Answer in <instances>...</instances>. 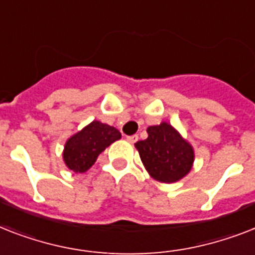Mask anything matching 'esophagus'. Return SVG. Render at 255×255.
I'll list each match as a JSON object with an SVG mask.
<instances>
[{"label":"esophagus","instance_id":"esophagus-1","mask_svg":"<svg viewBox=\"0 0 255 255\" xmlns=\"http://www.w3.org/2000/svg\"><path fill=\"white\" fill-rule=\"evenodd\" d=\"M138 140V136L137 134H132V136H127V141L131 142V144H133V142H136Z\"/></svg>","mask_w":255,"mask_h":255}]
</instances>
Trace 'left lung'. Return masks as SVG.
I'll return each instance as SVG.
<instances>
[{
    "label": "left lung",
    "instance_id": "left-lung-1",
    "mask_svg": "<svg viewBox=\"0 0 255 255\" xmlns=\"http://www.w3.org/2000/svg\"><path fill=\"white\" fill-rule=\"evenodd\" d=\"M146 132L148 138L136 142L134 148L148 174L161 183H174L185 178L195 161L191 144L166 122L150 126Z\"/></svg>",
    "mask_w": 255,
    "mask_h": 255
}]
</instances>
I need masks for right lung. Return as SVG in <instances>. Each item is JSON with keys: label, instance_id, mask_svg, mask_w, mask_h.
I'll return each instance as SVG.
<instances>
[{"label": "right lung", "instance_id": "obj_1", "mask_svg": "<svg viewBox=\"0 0 255 255\" xmlns=\"http://www.w3.org/2000/svg\"><path fill=\"white\" fill-rule=\"evenodd\" d=\"M121 137V132L115 127L93 121L68 138L63 150L64 163L74 173H85L107 146Z\"/></svg>", "mask_w": 255, "mask_h": 255}]
</instances>
